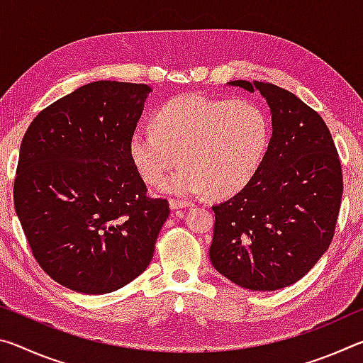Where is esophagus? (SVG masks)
Wrapping results in <instances>:
<instances>
[{"mask_svg": "<svg viewBox=\"0 0 363 363\" xmlns=\"http://www.w3.org/2000/svg\"><path fill=\"white\" fill-rule=\"evenodd\" d=\"M190 206L189 201H184L179 199H169V208L171 210H182V208Z\"/></svg>", "mask_w": 363, "mask_h": 363, "instance_id": "1", "label": "esophagus"}]
</instances>
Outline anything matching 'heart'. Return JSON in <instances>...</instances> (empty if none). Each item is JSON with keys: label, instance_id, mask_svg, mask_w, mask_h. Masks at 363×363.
Returning a JSON list of instances; mask_svg holds the SVG:
<instances>
[{"label": "heart", "instance_id": "1", "mask_svg": "<svg viewBox=\"0 0 363 363\" xmlns=\"http://www.w3.org/2000/svg\"><path fill=\"white\" fill-rule=\"evenodd\" d=\"M153 130L134 131L128 143L134 167L160 184L177 160L183 163L162 183V192L224 199L240 192L266 153L270 125L250 102L201 94L174 97L153 115Z\"/></svg>", "mask_w": 363, "mask_h": 363}]
</instances>
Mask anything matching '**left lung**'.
<instances>
[{"mask_svg": "<svg viewBox=\"0 0 363 363\" xmlns=\"http://www.w3.org/2000/svg\"><path fill=\"white\" fill-rule=\"evenodd\" d=\"M227 84L259 91L272 136L255 176L214 205L213 267L253 291H275L303 279L328 250L342 196V173L330 130L315 110L270 83Z\"/></svg>", "mask_w": 363, "mask_h": 363, "instance_id": "left-lung-1", "label": "left lung"}]
</instances>
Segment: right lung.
<instances>
[{"label": "right lung", "instance_id": "add662e5", "mask_svg": "<svg viewBox=\"0 0 363 363\" xmlns=\"http://www.w3.org/2000/svg\"><path fill=\"white\" fill-rule=\"evenodd\" d=\"M150 91L84 84L36 115L22 139L17 218L41 269L73 291L112 293L139 277L169 216L128 150Z\"/></svg>", "mask_w": 363, "mask_h": 363}]
</instances>
